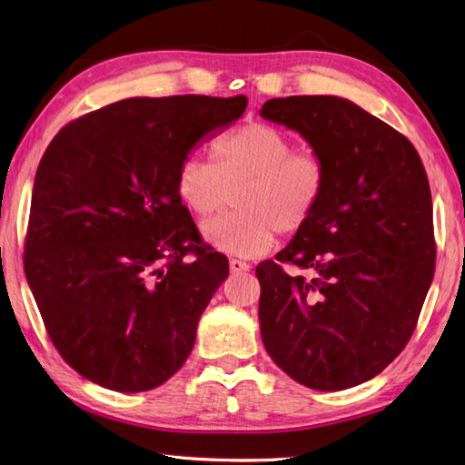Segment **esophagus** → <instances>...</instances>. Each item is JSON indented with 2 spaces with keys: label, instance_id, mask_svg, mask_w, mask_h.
Returning a JSON list of instances; mask_svg holds the SVG:
<instances>
[{
  "label": "esophagus",
  "instance_id": "obj_1",
  "mask_svg": "<svg viewBox=\"0 0 465 465\" xmlns=\"http://www.w3.org/2000/svg\"><path fill=\"white\" fill-rule=\"evenodd\" d=\"M230 270H232V274H242V272H248L250 264L242 260H230Z\"/></svg>",
  "mask_w": 465,
  "mask_h": 465
}]
</instances>
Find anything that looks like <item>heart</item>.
Returning a JSON list of instances; mask_svg holds the SVG:
<instances>
[{
    "label": "heart",
    "instance_id": "b5f03b06",
    "mask_svg": "<svg viewBox=\"0 0 465 465\" xmlns=\"http://www.w3.org/2000/svg\"><path fill=\"white\" fill-rule=\"evenodd\" d=\"M292 140L270 124L252 122L211 144V163L191 156L176 171V195L197 219L230 205L235 211L201 230L205 243L227 256L254 258L274 243L276 232L294 233L323 199L327 171L313 150H292Z\"/></svg>",
    "mask_w": 465,
    "mask_h": 465
}]
</instances>
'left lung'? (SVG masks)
Returning <instances> with one entry per match:
<instances>
[{"instance_id": "obj_1", "label": "left lung", "mask_w": 465, "mask_h": 465, "mask_svg": "<svg viewBox=\"0 0 465 465\" xmlns=\"http://www.w3.org/2000/svg\"><path fill=\"white\" fill-rule=\"evenodd\" d=\"M260 115L301 134L327 171L309 223L256 268L262 341L299 384L358 386L402 351L433 281L427 173L402 134L350 99H270ZM281 261L314 276L289 277Z\"/></svg>"}]
</instances>
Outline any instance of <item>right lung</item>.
<instances>
[{
    "instance_id": "1",
    "label": "right lung",
    "mask_w": 465,
    "mask_h": 465,
    "mask_svg": "<svg viewBox=\"0 0 465 465\" xmlns=\"http://www.w3.org/2000/svg\"><path fill=\"white\" fill-rule=\"evenodd\" d=\"M246 105V95L132 97L64 125L46 148L24 270L54 348L91 382L144 392L189 358L230 262L199 246L176 171Z\"/></svg>"
}]
</instances>
